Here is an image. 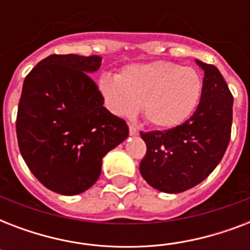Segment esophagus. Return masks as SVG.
Returning a JSON list of instances; mask_svg holds the SVG:
<instances>
[{
  "label": "esophagus",
  "mask_w": 250,
  "mask_h": 250,
  "mask_svg": "<svg viewBox=\"0 0 250 250\" xmlns=\"http://www.w3.org/2000/svg\"><path fill=\"white\" fill-rule=\"evenodd\" d=\"M129 133H131V135H137V133H139L137 128L133 125H129Z\"/></svg>",
  "instance_id": "esophagus-1"
}]
</instances>
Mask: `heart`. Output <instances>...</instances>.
Listing matches in <instances>:
<instances>
[{
  "mask_svg": "<svg viewBox=\"0 0 250 250\" xmlns=\"http://www.w3.org/2000/svg\"><path fill=\"white\" fill-rule=\"evenodd\" d=\"M98 89L106 107L118 117H132L141 104L148 123L158 128H172L193 113L202 82L192 67L153 62L129 66L118 78L102 76Z\"/></svg>",
  "mask_w": 250,
  "mask_h": 250,
  "instance_id": "obj_1",
  "label": "heart"
}]
</instances>
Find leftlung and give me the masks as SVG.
Returning <instances> with one entry per match:
<instances>
[{
  "mask_svg": "<svg viewBox=\"0 0 250 250\" xmlns=\"http://www.w3.org/2000/svg\"><path fill=\"white\" fill-rule=\"evenodd\" d=\"M204 70L200 104L184 123L165 131L140 132L146 153L140 172L148 184L166 193L197 186L221 162L229 146L233 97L214 64L197 61Z\"/></svg>",
  "mask_w": 250,
  "mask_h": 250,
  "instance_id": "8db88e82",
  "label": "left lung"
}]
</instances>
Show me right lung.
Segmentation results:
<instances>
[{"label":"right lung","instance_id":"obj_1","mask_svg":"<svg viewBox=\"0 0 250 250\" xmlns=\"http://www.w3.org/2000/svg\"><path fill=\"white\" fill-rule=\"evenodd\" d=\"M101 57L52 54L25 76L17 114L19 150L48 189L72 196L97 182L102 158L128 136L104 106L90 72Z\"/></svg>","mask_w":250,"mask_h":250}]
</instances>
